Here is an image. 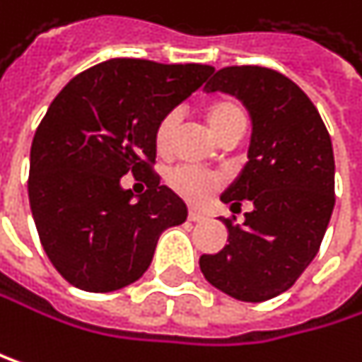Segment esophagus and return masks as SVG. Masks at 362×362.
Segmentation results:
<instances>
[{
    "label": "esophagus",
    "mask_w": 362,
    "mask_h": 362,
    "mask_svg": "<svg viewBox=\"0 0 362 362\" xmlns=\"http://www.w3.org/2000/svg\"><path fill=\"white\" fill-rule=\"evenodd\" d=\"M204 218H206V214H204L202 210H195V208H191V210H189V221L199 223V221H204Z\"/></svg>",
    "instance_id": "obj_1"
}]
</instances>
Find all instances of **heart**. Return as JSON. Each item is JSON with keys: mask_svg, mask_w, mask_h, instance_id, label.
<instances>
[{"mask_svg": "<svg viewBox=\"0 0 362 362\" xmlns=\"http://www.w3.org/2000/svg\"><path fill=\"white\" fill-rule=\"evenodd\" d=\"M246 120H248V116H246L244 105L233 97H221L208 105V122L218 137L233 129H244ZM175 122H177L175 112H167L158 120V124L154 129V148L158 150V154H165L169 150ZM221 182H223L221 175L208 173V171H202V169L189 167V165H180L167 173L169 189L187 202H204L212 191H216L221 187Z\"/></svg>", "mask_w": 362, "mask_h": 362, "instance_id": "b5f03b06", "label": "heart"}]
</instances>
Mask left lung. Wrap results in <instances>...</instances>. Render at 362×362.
Listing matches in <instances>:
<instances>
[{
  "instance_id": "obj_1",
  "label": "left lung",
  "mask_w": 362,
  "mask_h": 362,
  "mask_svg": "<svg viewBox=\"0 0 362 362\" xmlns=\"http://www.w3.org/2000/svg\"><path fill=\"white\" fill-rule=\"evenodd\" d=\"M208 93L235 95L252 118L248 163L221 195L231 210L252 204L244 225L223 218L229 238L202 255L206 280L240 301L288 291L318 255L335 206L331 135L310 97L284 74L259 65L223 67Z\"/></svg>"
}]
</instances>
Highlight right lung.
Masks as SVG:
<instances>
[{"label":"right lung","mask_w":362,"mask_h":362,"mask_svg":"<svg viewBox=\"0 0 362 362\" xmlns=\"http://www.w3.org/2000/svg\"><path fill=\"white\" fill-rule=\"evenodd\" d=\"M212 65L110 59L76 78L42 118L29 160V204L54 269L76 288L112 293L139 280L187 204L152 171L158 120L195 93ZM131 170L146 185L132 199Z\"/></svg>","instance_id":"1"}]
</instances>
